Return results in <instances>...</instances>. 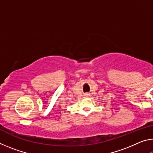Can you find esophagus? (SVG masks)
Segmentation results:
<instances>
[{"label": "esophagus", "mask_w": 153, "mask_h": 153, "mask_svg": "<svg viewBox=\"0 0 153 153\" xmlns=\"http://www.w3.org/2000/svg\"><path fill=\"white\" fill-rule=\"evenodd\" d=\"M86 95H87V94H86Z\"/></svg>", "instance_id": "34e87169"}]
</instances>
